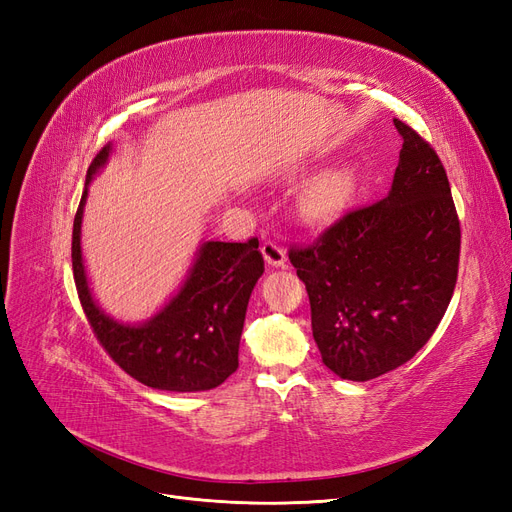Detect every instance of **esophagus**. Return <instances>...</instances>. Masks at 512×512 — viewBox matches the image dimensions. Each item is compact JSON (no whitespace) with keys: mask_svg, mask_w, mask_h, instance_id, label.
Returning <instances> with one entry per match:
<instances>
[{"mask_svg":"<svg viewBox=\"0 0 512 512\" xmlns=\"http://www.w3.org/2000/svg\"><path fill=\"white\" fill-rule=\"evenodd\" d=\"M261 255H263V259H266V263L270 268H285V263H287V255H285V251L280 249V246L276 244V242H263V246H261Z\"/></svg>","mask_w":512,"mask_h":512,"instance_id":"34e87169","label":"esophagus"}]
</instances>
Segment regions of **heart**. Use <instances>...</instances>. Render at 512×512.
Here are the masks:
<instances>
[{
	"instance_id": "heart-1",
	"label": "heart",
	"mask_w": 512,
	"mask_h": 512,
	"mask_svg": "<svg viewBox=\"0 0 512 512\" xmlns=\"http://www.w3.org/2000/svg\"><path fill=\"white\" fill-rule=\"evenodd\" d=\"M353 191V174L349 170H325L308 183L304 191V206L310 217L325 219L349 200Z\"/></svg>"
}]
</instances>
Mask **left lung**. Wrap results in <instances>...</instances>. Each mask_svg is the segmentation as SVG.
I'll list each match as a JSON object with an SVG mask.
<instances>
[{
  "mask_svg": "<svg viewBox=\"0 0 512 512\" xmlns=\"http://www.w3.org/2000/svg\"><path fill=\"white\" fill-rule=\"evenodd\" d=\"M393 125L402 148L389 193L289 253L323 364L344 381H372L415 357L457 280L461 234L447 172L417 131Z\"/></svg>",
  "mask_w": 512,
  "mask_h": 512,
  "instance_id": "8db88e82",
  "label": "left lung"
}]
</instances>
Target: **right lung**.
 Returning <instances> with one entry per match:
<instances>
[{"mask_svg": "<svg viewBox=\"0 0 512 512\" xmlns=\"http://www.w3.org/2000/svg\"><path fill=\"white\" fill-rule=\"evenodd\" d=\"M110 155L108 142L91 161L74 219L72 266L85 315L108 355L142 385L174 393L219 387L238 370L246 306L263 274L259 242H202L183 285L153 317L140 323L110 317L95 300L82 257L89 185Z\"/></svg>", "mask_w": 512, "mask_h": 512, "instance_id": "add662e5", "label": "right lung"}]
</instances>
